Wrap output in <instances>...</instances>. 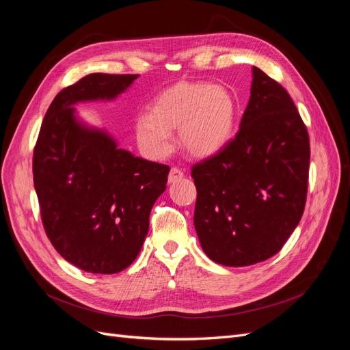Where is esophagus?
<instances>
[{
	"mask_svg": "<svg viewBox=\"0 0 350 350\" xmlns=\"http://www.w3.org/2000/svg\"><path fill=\"white\" fill-rule=\"evenodd\" d=\"M181 178H184V172L181 171V169H178V167H172V169H171V172H169L167 181H169V184H172V183L178 181V179H181Z\"/></svg>",
	"mask_w": 350,
	"mask_h": 350,
	"instance_id": "esophagus-1",
	"label": "esophagus"
}]
</instances>
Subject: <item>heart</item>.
<instances>
[{"mask_svg": "<svg viewBox=\"0 0 350 350\" xmlns=\"http://www.w3.org/2000/svg\"><path fill=\"white\" fill-rule=\"evenodd\" d=\"M237 103L230 92L210 83H183L166 92L152 112L135 118V139L144 154L163 159L175 149L179 129L185 150L196 157L221 152L234 137Z\"/></svg>", "mask_w": 350, "mask_h": 350, "instance_id": "heart-1", "label": "heart"}]
</instances>
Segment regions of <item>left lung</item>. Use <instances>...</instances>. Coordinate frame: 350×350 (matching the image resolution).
<instances>
[{"mask_svg": "<svg viewBox=\"0 0 350 350\" xmlns=\"http://www.w3.org/2000/svg\"><path fill=\"white\" fill-rule=\"evenodd\" d=\"M308 169V133L289 93L252 67L235 139L191 171L194 226L206 256L243 267L278 254L302 217Z\"/></svg>", "mask_w": 350, "mask_h": 350, "instance_id": "left-lung-1", "label": "left lung"}]
</instances>
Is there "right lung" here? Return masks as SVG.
<instances>
[{
    "label": "right lung",
    "instance_id": "add662e5",
    "mask_svg": "<svg viewBox=\"0 0 350 350\" xmlns=\"http://www.w3.org/2000/svg\"><path fill=\"white\" fill-rule=\"evenodd\" d=\"M137 74L94 72L61 90L40 126L33 183L46 235L59 256L88 273L112 274L137 258L150 210L169 166L120 149L103 129L83 121L77 103L109 102Z\"/></svg>",
    "mask_w": 350,
    "mask_h": 350
}]
</instances>
